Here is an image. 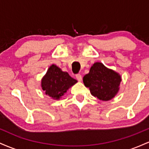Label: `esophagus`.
<instances>
[{
  "mask_svg": "<svg viewBox=\"0 0 149 149\" xmlns=\"http://www.w3.org/2000/svg\"><path fill=\"white\" fill-rule=\"evenodd\" d=\"M76 79L78 80V81H81L82 80V76L80 74H76Z\"/></svg>",
  "mask_w": 149,
  "mask_h": 149,
  "instance_id": "34e87169",
  "label": "esophagus"
}]
</instances>
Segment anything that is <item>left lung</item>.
<instances>
[{"label":"left lung","instance_id":"1","mask_svg":"<svg viewBox=\"0 0 149 149\" xmlns=\"http://www.w3.org/2000/svg\"><path fill=\"white\" fill-rule=\"evenodd\" d=\"M120 82L118 73L100 62L95 63L89 73L83 77V83L92 95L102 101H109L116 96Z\"/></svg>","mask_w":149,"mask_h":149}]
</instances>
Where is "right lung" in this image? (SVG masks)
Masks as SVG:
<instances>
[{
	"label": "right lung",
	"mask_w": 149,
	"mask_h": 149,
	"mask_svg": "<svg viewBox=\"0 0 149 149\" xmlns=\"http://www.w3.org/2000/svg\"><path fill=\"white\" fill-rule=\"evenodd\" d=\"M77 82L67 72H64L60 68L52 64L42 78L41 87L46 95L54 100H59Z\"/></svg>",
	"instance_id": "obj_1"
}]
</instances>
